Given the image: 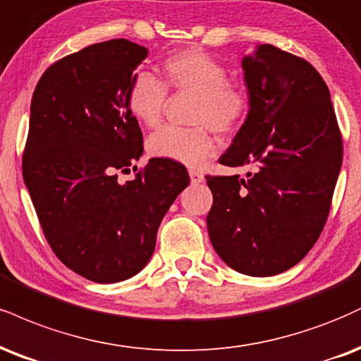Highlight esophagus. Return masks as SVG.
Listing matches in <instances>:
<instances>
[{
    "instance_id": "obj_1",
    "label": "esophagus",
    "mask_w": 361,
    "mask_h": 361,
    "mask_svg": "<svg viewBox=\"0 0 361 361\" xmlns=\"http://www.w3.org/2000/svg\"><path fill=\"white\" fill-rule=\"evenodd\" d=\"M188 175H190V180H192L193 185L202 183V181H203V175L200 171H197V169H190Z\"/></svg>"
}]
</instances>
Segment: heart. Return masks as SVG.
I'll list each match as a JSON object with an SVG mask.
<instances>
[{
  "label": "heart",
  "instance_id": "1",
  "mask_svg": "<svg viewBox=\"0 0 361 361\" xmlns=\"http://www.w3.org/2000/svg\"><path fill=\"white\" fill-rule=\"evenodd\" d=\"M164 83L176 90L198 95L195 123L202 128H164L147 141V151L159 159L200 166L214 149L210 126L219 134H232L240 129L250 111L249 94L228 82L227 68L219 60L200 49H188L169 55L161 65ZM168 90L149 72H139L126 92V106L134 119L146 128L161 124Z\"/></svg>",
  "mask_w": 361,
  "mask_h": 361
}]
</instances>
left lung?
<instances>
[{"label":"left lung","mask_w":361,"mask_h":361,"mask_svg":"<svg viewBox=\"0 0 361 361\" xmlns=\"http://www.w3.org/2000/svg\"><path fill=\"white\" fill-rule=\"evenodd\" d=\"M242 71L250 111L220 163L252 171L207 176V228L228 267L267 277L301 262L318 240L341 169V134L328 85L310 62L259 45Z\"/></svg>","instance_id":"1"}]
</instances>
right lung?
I'll return each mask as SVG.
<instances>
[{
	"mask_svg": "<svg viewBox=\"0 0 361 361\" xmlns=\"http://www.w3.org/2000/svg\"><path fill=\"white\" fill-rule=\"evenodd\" d=\"M146 56L126 38L85 47L47 68L30 106L23 180L43 233L65 266L99 284L149 262L163 216L190 183L180 163L159 158L117 180L142 154L126 92Z\"/></svg>",
	"mask_w": 361,
	"mask_h": 361,
	"instance_id": "right-lung-1",
	"label": "right lung"
}]
</instances>
